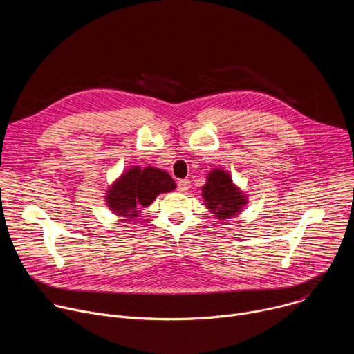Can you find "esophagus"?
Segmentation results:
<instances>
[{
    "label": "esophagus",
    "instance_id": "1",
    "mask_svg": "<svg viewBox=\"0 0 354 354\" xmlns=\"http://www.w3.org/2000/svg\"><path fill=\"white\" fill-rule=\"evenodd\" d=\"M189 187H190V180L189 179H180L178 182V190L179 192H186V190H189Z\"/></svg>",
    "mask_w": 354,
    "mask_h": 354
}]
</instances>
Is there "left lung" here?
I'll use <instances>...</instances> for the list:
<instances>
[{
	"label": "left lung",
	"instance_id": "8db88e82",
	"mask_svg": "<svg viewBox=\"0 0 354 354\" xmlns=\"http://www.w3.org/2000/svg\"><path fill=\"white\" fill-rule=\"evenodd\" d=\"M201 190L206 207L220 220L236 216L246 205V196L232 183L230 174L218 168L209 174Z\"/></svg>",
	"mask_w": 354,
	"mask_h": 354
}]
</instances>
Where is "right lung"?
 Here are the masks:
<instances>
[{"mask_svg": "<svg viewBox=\"0 0 354 354\" xmlns=\"http://www.w3.org/2000/svg\"><path fill=\"white\" fill-rule=\"evenodd\" d=\"M175 187V180L162 169L133 167L111 186L105 198L108 207L115 214L136 218L140 213V206L151 205L160 193L171 192Z\"/></svg>", "mask_w": 354, "mask_h": 354, "instance_id": "add662e5", "label": "right lung"}]
</instances>
